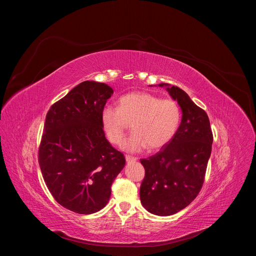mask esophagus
<instances>
[{"instance_id":"esophagus-1","label":"esophagus","mask_w":256,"mask_h":256,"mask_svg":"<svg viewBox=\"0 0 256 256\" xmlns=\"http://www.w3.org/2000/svg\"><path fill=\"white\" fill-rule=\"evenodd\" d=\"M126 162H128V163H132V162H136V158L126 155Z\"/></svg>"}]
</instances>
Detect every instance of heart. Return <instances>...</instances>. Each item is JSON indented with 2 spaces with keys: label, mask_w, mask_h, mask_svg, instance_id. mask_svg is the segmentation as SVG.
Segmentation results:
<instances>
[{
  "label": "heart",
  "mask_w": 256,
  "mask_h": 256,
  "mask_svg": "<svg viewBox=\"0 0 256 256\" xmlns=\"http://www.w3.org/2000/svg\"><path fill=\"white\" fill-rule=\"evenodd\" d=\"M101 118L108 140L114 144L122 142L132 124L134 134L122 144V149L138 153L147 147L157 150L165 146L177 130L180 110L172 99L136 91L120 97L118 108H104Z\"/></svg>",
  "instance_id": "obj_1"
}]
</instances>
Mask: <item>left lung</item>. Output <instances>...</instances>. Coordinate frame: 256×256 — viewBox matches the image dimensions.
<instances>
[{
  "label": "left lung",
  "instance_id": "left-lung-1",
  "mask_svg": "<svg viewBox=\"0 0 256 256\" xmlns=\"http://www.w3.org/2000/svg\"><path fill=\"white\" fill-rule=\"evenodd\" d=\"M180 106L182 116L173 138L161 151L142 159L146 174L140 188L142 206L157 216H171L198 194L210 157L212 134L208 114L180 88L161 83Z\"/></svg>",
  "mask_w": 256,
  "mask_h": 256
}]
</instances>
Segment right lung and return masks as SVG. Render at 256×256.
I'll return each mask as SVG.
<instances>
[{
  "label": "right lung",
  "mask_w": 256,
  "mask_h": 256,
  "mask_svg": "<svg viewBox=\"0 0 256 256\" xmlns=\"http://www.w3.org/2000/svg\"><path fill=\"white\" fill-rule=\"evenodd\" d=\"M112 94L104 83L85 81L46 114L38 163L54 200L72 212L89 214L103 208L126 165L103 130L102 112Z\"/></svg>",
  "instance_id": "add662e5"
}]
</instances>
